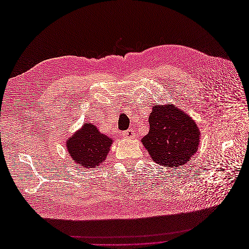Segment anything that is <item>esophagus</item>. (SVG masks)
I'll return each instance as SVG.
<instances>
[{
  "label": "esophagus",
  "instance_id": "34e87169",
  "mask_svg": "<svg viewBox=\"0 0 249 249\" xmlns=\"http://www.w3.org/2000/svg\"><path fill=\"white\" fill-rule=\"evenodd\" d=\"M122 135H123V137L125 138V139H132L135 136L133 129H129V130H126V131H124L122 133Z\"/></svg>",
  "mask_w": 249,
  "mask_h": 249
}]
</instances>
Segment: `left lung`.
Returning a JSON list of instances; mask_svg holds the SVG:
<instances>
[{
	"label": "left lung",
	"instance_id": "left-lung-1",
	"mask_svg": "<svg viewBox=\"0 0 249 249\" xmlns=\"http://www.w3.org/2000/svg\"><path fill=\"white\" fill-rule=\"evenodd\" d=\"M149 132L141 139L154 162L165 167H179L197 152L199 129L194 120L173 105H154Z\"/></svg>",
	"mask_w": 249,
	"mask_h": 249
}]
</instances>
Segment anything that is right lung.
<instances>
[{"mask_svg": "<svg viewBox=\"0 0 249 249\" xmlns=\"http://www.w3.org/2000/svg\"><path fill=\"white\" fill-rule=\"evenodd\" d=\"M111 144V138L102 134L92 124L87 123L67 139L66 149L80 166L94 168L106 160Z\"/></svg>", "mask_w": 249, "mask_h": 249, "instance_id": "obj_1", "label": "right lung"}]
</instances>
